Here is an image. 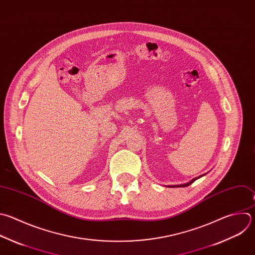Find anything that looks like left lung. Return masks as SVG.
Returning <instances> with one entry per match:
<instances>
[{
  "label": "left lung",
  "instance_id": "1",
  "mask_svg": "<svg viewBox=\"0 0 255 255\" xmlns=\"http://www.w3.org/2000/svg\"><path fill=\"white\" fill-rule=\"evenodd\" d=\"M201 176H199V177H196V178H194V179H192L191 181H189L188 183H186V184H180V185H173V186H171V187H186V186H189L190 184H192L195 180H197L198 178H200Z\"/></svg>",
  "mask_w": 255,
  "mask_h": 255
}]
</instances>
